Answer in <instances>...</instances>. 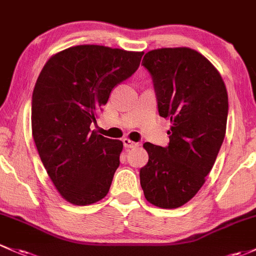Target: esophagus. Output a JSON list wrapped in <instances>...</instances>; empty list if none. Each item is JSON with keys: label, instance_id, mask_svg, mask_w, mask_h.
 <instances>
[{"label": "esophagus", "instance_id": "obj_1", "mask_svg": "<svg viewBox=\"0 0 256 256\" xmlns=\"http://www.w3.org/2000/svg\"><path fill=\"white\" fill-rule=\"evenodd\" d=\"M123 142V145H124V148H136V146H138V142H132L130 139H128V138H124L122 140Z\"/></svg>", "mask_w": 256, "mask_h": 256}]
</instances>
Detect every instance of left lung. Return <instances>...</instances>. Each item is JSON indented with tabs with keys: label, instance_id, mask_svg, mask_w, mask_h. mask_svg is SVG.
<instances>
[{
	"label": "left lung",
	"instance_id": "left-lung-1",
	"mask_svg": "<svg viewBox=\"0 0 256 256\" xmlns=\"http://www.w3.org/2000/svg\"><path fill=\"white\" fill-rule=\"evenodd\" d=\"M161 117L171 120L166 148L145 142L149 161L140 168L146 200L161 208L188 202L205 183L226 134L228 95L221 74L189 48L145 54Z\"/></svg>",
	"mask_w": 256,
	"mask_h": 256
}]
</instances>
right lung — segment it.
<instances>
[{
	"label": "right lung",
	"mask_w": 256,
	"mask_h": 256,
	"mask_svg": "<svg viewBox=\"0 0 256 256\" xmlns=\"http://www.w3.org/2000/svg\"><path fill=\"white\" fill-rule=\"evenodd\" d=\"M142 54L78 45L57 52L41 70L32 98V138L48 177L70 204H94L108 193L123 142L90 126Z\"/></svg>",
	"instance_id": "add662e5"
}]
</instances>
